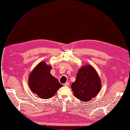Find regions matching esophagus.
<instances>
[{
    "mask_svg": "<svg viewBox=\"0 0 130 130\" xmlns=\"http://www.w3.org/2000/svg\"><path fill=\"white\" fill-rule=\"evenodd\" d=\"M69 84H70V83H69V82H66L65 84H64V86H69Z\"/></svg>",
    "mask_w": 130,
    "mask_h": 130,
    "instance_id": "1",
    "label": "esophagus"
}]
</instances>
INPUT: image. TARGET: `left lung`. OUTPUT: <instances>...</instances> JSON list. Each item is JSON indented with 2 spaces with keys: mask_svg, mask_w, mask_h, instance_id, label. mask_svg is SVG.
Listing matches in <instances>:
<instances>
[{
  "mask_svg": "<svg viewBox=\"0 0 130 130\" xmlns=\"http://www.w3.org/2000/svg\"><path fill=\"white\" fill-rule=\"evenodd\" d=\"M74 95L82 101H88L95 97L101 88V79L92 66H83L71 85Z\"/></svg>",
  "mask_w": 130,
  "mask_h": 130,
  "instance_id": "left-lung-1",
  "label": "left lung"
}]
</instances>
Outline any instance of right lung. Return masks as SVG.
Here are the masks:
<instances>
[{
  "label": "right lung",
  "instance_id": "obj_1",
  "mask_svg": "<svg viewBox=\"0 0 130 130\" xmlns=\"http://www.w3.org/2000/svg\"><path fill=\"white\" fill-rule=\"evenodd\" d=\"M51 68L44 61L38 64L30 74L28 84L33 93L41 99L52 98L62 87L58 80L51 74Z\"/></svg>",
  "mask_w": 130,
  "mask_h": 130
}]
</instances>
